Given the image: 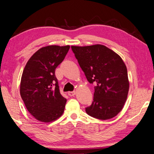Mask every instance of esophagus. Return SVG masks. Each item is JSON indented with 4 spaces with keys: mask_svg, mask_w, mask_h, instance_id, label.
<instances>
[{
    "mask_svg": "<svg viewBox=\"0 0 154 154\" xmlns=\"http://www.w3.org/2000/svg\"><path fill=\"white\" fill-rule=\"evenodd\" d=\"M68 95H69V96H70V97H72V96H74V95L75 94V91H69L68 92Z\"/></svg>",
    "mask_w": 154,
    "mask_h": 154,
    "instance_id": "1",
    "label": "esophagus"
}]
</instances>
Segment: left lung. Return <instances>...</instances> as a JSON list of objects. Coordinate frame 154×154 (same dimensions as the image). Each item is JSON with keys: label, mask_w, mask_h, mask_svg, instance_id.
Segmentation results:
<instances>
[{"label": "left lung", "mask_w": 154, "mask_h": 154, "mask_svg": "<svg viewBox=\"0 0 154 154\" xmlns=\"http://www.w3.org/2000/svg\"><path fill=\"white\" fill-rule=\"evenodd\" d=\"M71 48L88 81L95 84L94 101L85 108L86 112L100 120L115 117L122 110L129 91L127 68L122 59L100 44Z\"/></svg>", "instance_id": "1"}]
</instances>
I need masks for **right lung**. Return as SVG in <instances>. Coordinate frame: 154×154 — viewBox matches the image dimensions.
<instances>
[{
  "instance_id": "obj_1",
  "label": "right lung",
  "mask_w": 154,
  "mask_h": 154,
  "mask_svg": "<svg viewBox=\"0 0 154 154\" xmlns=\"http://www.w3.org/2000/svg\"><path fill=\"white\" fill-rule=\"evenodd\" d=\"M70 46L42 48L28 60L20 82V95L28 111L42 122H51L64 112L67 100L60 94L55 69Z\"/></svg>"
}]
</instances>
